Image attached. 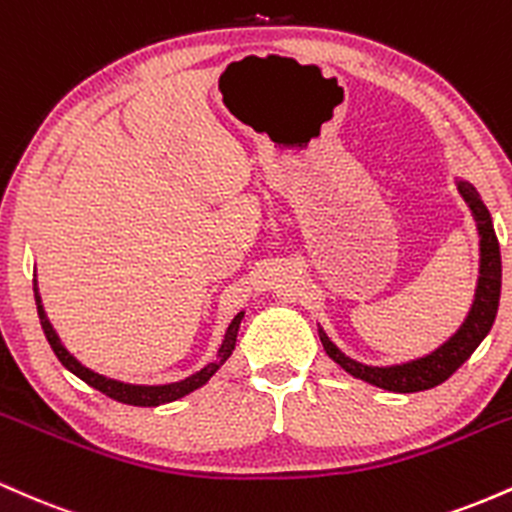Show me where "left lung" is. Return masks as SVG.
Listing matches in <instances>:
<instances>
[{
	"label": "left lung",
	"mask_w": 512,
	"mask_h": 512,
	"mask_svg": "<svg viewBox=\"0 0 512 512\" xmlns=\"http://www.w3.org/2000/svg\"><path fill=\"white\" fill-rule=\"evenodd\" d=\"M460 192L464 202L472 209L474 219H477L481 236L479 286L467 320H464V325L457 330V334H452L448 342L433 351V354L419 358V361L402 363V366L390 368L363 366V363L351 361V358L344 356L342 351L327 339V334L320 330V342L325 346L327 354H330L332 361H337L346 373L354 375V378H361L370 385L383 387V390L390 392L431 390V387L445 383V380H448L450 375L474 354V349L484 342L486 334H489L498 313V301H501V245H498L491 214L489 209H486V204L481 202L479 192L474 190L472 185H467V182H460Z\"/></svg>",
	"instance_id": "1"
}]
</instances>
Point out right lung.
<instances>
[{"label":"right lung","instance_id":"right-lung-1","mask_svg":"<svg viewBox=\"0 0 512 512\" xmlns=\"http://www.w3.org/2000/svg\"><path fill=\"white\" fill-rule=\"evenodd\" d=\"M33 291H35V303H38L40 325H43L45 337H48L52 351H55V356L60 358L62 366L72 370V373L79 375L84 383L96 387L98 392H103V395H108L110 399H117V402H122V404H134V407H158V404L173 402V399L190 395L192 390L202 387L211 378V375L219 370L221 363L226 361L228 356H231V351L236 349L238 327H240V320H243V313H238L236 320H233L231 327H228L226 339H223L216 361L209 363L207 368L199 370V373L190 375V378H185V380H180V383H170V385H127V383H120V380H110V378H105V375H98V373H93V370H88L86 366H81V363L76 361V358L69 354L67 349H64L60 337H57L55 330H52L48 317H45L43 305H40V296H38V289H35V281H33Z\"/></svg>","mask_w":512,"mask_h":512}]
</instances>
